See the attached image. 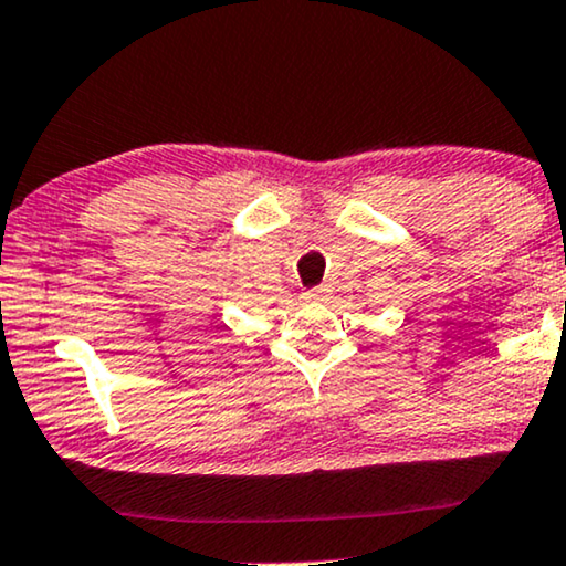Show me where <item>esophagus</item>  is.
Returning <instances> with one entry per match:
<instances>
[{
	"instance_id": "esophagus-1",
	"label": "esophagus",
	"mask_w": 566,
	"mask_h": 566,
	"mask_svg": "<svg viewBox=\"0 0 566 566\" xmlns=\"http://www.w3.org/2000/svg\"><path fill=\"white\" fill-rule=\"evenodd\" d=\"M323 295H326V290L315 287V290H307V292H305V300H321Z\"/></svg>"
}]
</instances>
